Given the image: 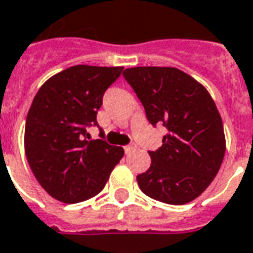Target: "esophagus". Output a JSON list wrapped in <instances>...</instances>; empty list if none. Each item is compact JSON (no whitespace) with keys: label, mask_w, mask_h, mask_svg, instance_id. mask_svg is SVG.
Here are the masks:
<instances>
[{"label":"esophagus","mask_w":253,"mask_h":253,"mask_svg":"<svg viewBox=\"0 0 253 253\" xmlns=\"http://www.w3.org/2000/svg\"><path fill=\"white\" fill-rule=\"evenodd\" d=\"M135 148H137V146H135V144L126 145V146H125V152H126V153H130V152L135 151Z\"/></svg>","instance_id":"1"}]
</instances>
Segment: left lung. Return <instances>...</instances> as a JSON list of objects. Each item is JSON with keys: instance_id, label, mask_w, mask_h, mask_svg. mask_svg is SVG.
Instances as JSON below:
<instances>
[{"instance_id": "8db88e82", "label": "left lung", "mask_w": 253, "mask_h": 253, "mask_svg": "<svg viewBox=\"0 0 253 253\" xmlns=\"http://www.w3.org/2000/svg\"><path fill=\"white\" fill-rule=\"evenodd\" d=\"M123 77L152 126L169 132L151 151L148 171L137 176L152 199L182 206L199 197L218 174L225 156L222 118L215 102L196 79L172 67H134Z\"/></svg>"}]
</instances>
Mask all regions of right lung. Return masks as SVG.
<instances>
[{
  "instance_id": "add662e5",
  "label": "right lung",
  "mask_w": 253,
  "mask_h": 253,
  "mask_svg": "<svg viewBox=\"0 0 253 253\" xmlns=\"http://www.w3.org/2000/svg\"><path fill=\"white\" fill-rule=\"evenodd\" d=\"M123 67L74 65L42 84L28 111L24 148L37 181L67 204L89 200L101 192L125 151L100 138L89 141L87 128L98 127L102 97Z\"/></svg>"
}]
</instances>
